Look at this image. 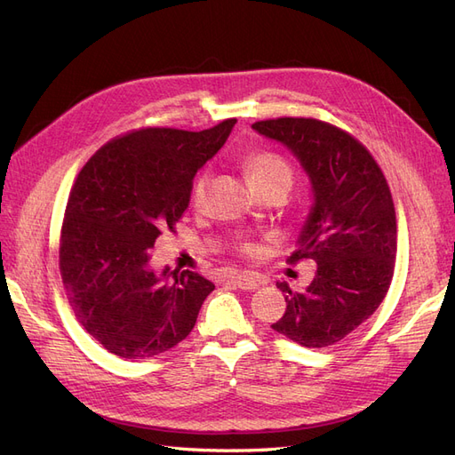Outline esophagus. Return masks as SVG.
I'll list each match as a JSON object with an SVG mask.
<instances>
[{
    "instance_id": "1",
    "label": "esophagus",
    "mask_w": 455,
    "mask_h": 455,
    "mask_svg": "<svg viewBox=\"0 0 455 455\" xmlns=\"http://www.w3.org/2000/svg\"><path fill=\"white\" fill-rule=\"evenodd\" d=\"M228 281H229L231 284H235V286L243 288V291H256V288H259L261 284H264V279H261L259 275L251 273V271L233 273V275H229Z\"/></svg>"
}]
</instances>
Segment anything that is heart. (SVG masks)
<instances>
[{"instance_id": "b5f03b06", "label": "heart", "mask_w": 455, "mask_h": 455, "mask_svg": "<svg viewBox=\"0 0 455 455\" xmlns=\"http://www.w3.org/2000/svg\"><path fill=\"white\" fill-rule=\"evenodd\" d=\"M244 171L249 174L251 182L258 188V189H266L269 186L275 184H286L288 188L292 186V169L291 164L284 157H281L275 151H267V149H256L251 151V154L244 156ZM209 172H201L194 186H191L189 191V201L196 209H201L204 204V196H206V188H209ZM237 249L243 254H254L256 252V244L251 241H241L237 244Z\"/></svg>"}]
</instances>
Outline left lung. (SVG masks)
Here are the masks:
<instances>
[{
	"mask_svg": "<svg viewBox=\"0 0 455 455\" xmlns=\"http://www.w3.org/2000/svg\"><path fill=\"white\" fill-rule=\"evenodd\" d=\"M252 129L292 151L313 191L288 261L313 259L315 279L304 292L277 283L286 311L271 328L301 347L334 346L370 319L389 291L396 218L387 180L370 151L330 123L279 117Z\"/></svg>",
	"mask_w": 455,
	"mask_h": 455,
	"instance_id": "left-lung-1",
	"label": "left lung"
}]
</instances>
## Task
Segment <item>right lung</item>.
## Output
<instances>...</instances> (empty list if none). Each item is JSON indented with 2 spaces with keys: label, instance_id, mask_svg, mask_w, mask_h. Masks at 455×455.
<instances>
[{
  "label": "right lung",
  "instance_id": "1",
  "mask_svg": "<svg viewBox=\"0 0 455 455\" xmlns=\"http://www.w3.org/2000/svg\"><path fill=\"white\" fill-rule=\"evenodd\" d=\"M235 123L201 132L132 131L102 146L77 174L62 224V283L77 321L121 359H149L178 346L214 291L194 271L157 273L149 251L163 229L174 231L196 172Z\"/></svg>",
  "mask_w": 455,
  "mask_h": 455
}]
</instances>
